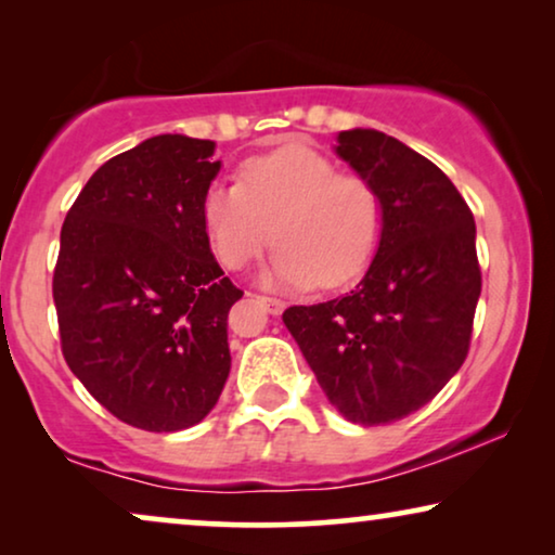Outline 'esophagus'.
Returning <instances> with one entry per match:
<instances>
[{"label":"esophagus","mask_w":555,"mask_h":555,"mask_svg":"<svg viewBox=\"0 0 555 555\" xmlns=\"http://www.w3.org/2000/svg\"><path fill=\"white\" fill-rule=\"evenodd\" d=\"M257 302H260V306L268 310L270 315H280L285 310V302L283 300H278V298H268V295H257Z\"/></svg>","instance_id":"obj_1"}]
</instances>
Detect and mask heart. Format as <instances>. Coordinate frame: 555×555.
Segmentation results:
<instances>
[{
	"mask_svg": "<svg viewBox=\"0 0 555 555\" xmlns=\"http://www.w3.org/2000/svg\"><path fill=\"white\" fill-rule=\"evenodd\" d=\"M202 224L227 270H242L270 245L268 285L338 287L361 275L384 230L378 192L359 173H336L306 143H285L242 164L240 184L219 181L204 196Z\"/></svg>",
	"mask_w": 555,
	"mask_h": 555,
	"instance_id": "b5f03b06",
	"label": "heart"
}]
</instances>
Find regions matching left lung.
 <instances>
[{
	"instance_id": "1",
	"label": "left lung",
	"mask_w": 555,
	"mask_h": 555,
	"mask_svg": "<svg viewBox=\"0 0 555 555\" xmlns=\"http://www.w3.org/2000/svg\"><path fill=\"white\" fill-rule=\"evenodd\" d=\"M333 151L378 192L382 240L351 293L287 308L283 323L338 414L376 427L422 409L465 361L482 287L475 219L447 173L393 135L351 128Z\"/></svg>"
}]
</instances>
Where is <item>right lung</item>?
<instances>
[{"label": "right lung", "instance_id": "right-lung-1", "mask_svg": "<svg viewBox=\"0 0 555 555\" xmlns=\"http://www.w3.org/2000/svg\"><path fill=\"white\" fill-rule=\"evenodd\" d=\"M215 141L164 133L105 162L67 211L52 278L67 366L120 422L179 431L230 376L242 298L202 224Z\"/></svg>", "mask_w": 555, "mask_h": 555}]
</instances>
